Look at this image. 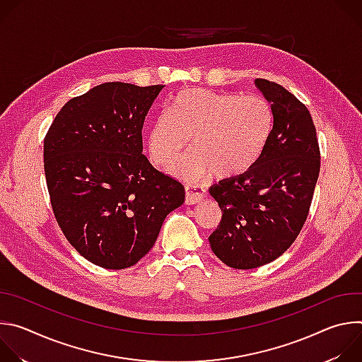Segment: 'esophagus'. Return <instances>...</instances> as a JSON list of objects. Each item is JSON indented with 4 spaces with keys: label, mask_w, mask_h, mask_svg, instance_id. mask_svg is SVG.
Here are the masks:
<instances>
[{
    "label": "esophagus",
    "mask_w": 362,
    "mask_h": 362,
    "mask_svg": "<svg viewBox=\"0 0 362 362\" xmlns=\"http://www.w3.org/2000/svg\"><path fill=\"white\" fill-rule=\"evenodd\" d=\"M185 192H186L185 194L186 204H196L203 200L206 190L199 185H186Z\"/></svg>",
    "instance_id": "1"
}]
</instances>
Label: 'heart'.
Instances as JSON below:
<instances>
[{
    "label": "heart",
    "instance_id": "heart-1",
    "mask_svg": "<svg viewBox=\"0 0 362 362\" xmlns=\"http://www.w3.org/2000/svg\"><path fill=\"white\" fill-rule=\"evenodd\" d=\"M274 110L261 95L218 93L206 88L179 91L150 123L146 147L153 163H173L189 144L193 153L170 172L192 180L214 173L236 177L261 159L274 132Z\"/></svg>",
    "mask_w": 362,
    "mask_h": 362
}]
</instances>
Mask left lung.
I'll return each instance as SVG.
<instances>
[{"instance_id": "obj_1", "label": "left lung", "mask_w": 362, "mask_h": 362, "mask_svg": "<svg viewBox=\"0 0 362 362\" xmlns=\"http://www.w3.org/2000/svg\"><path fill=\"white\" fill-rule=\"evenodd\" d=\"M255 83L272 106V136L252 169L209 190L222 211L211 247L235 269L269 264L295 242L321 169L317 130L306 106L281 84L265 78Z\"/></svg>"}]
</instances>
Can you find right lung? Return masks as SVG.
Listing matches in <instances>:
<instances>
[{
    "label": "right lung",
    "instance_id": "obj_1",
    "mask_svg": "<svg viewBox=\"0 0 362 362\" xmlns=\"http://www.w3.org/2000/svg\"><path fill=\"white\" fill-rule=\"evenodd\" d=\"M163 87H93L66 103L44 137L56 221L71 246L105 269L137 264L185 200L183 185L143 154V123Z\"/></svg>",
    "mask_w": 362,
    "mask_h": 362
}]
</instances>
